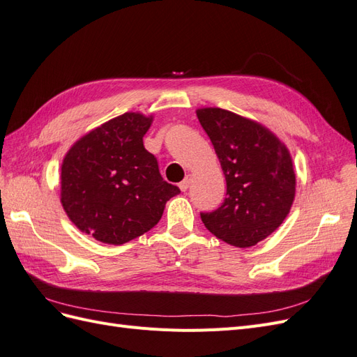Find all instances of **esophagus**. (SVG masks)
Returning <instances> with one entry per match:
<instances>
[{
  "mask_svg": "<svg viewBox=\"0 0 357 357\" xmlns=\"http://www.w3.org/2000/svg\"><path fill=\"white\" fill-rule=\"evenodd\" d=\"M190 178H192V177L188 174V176L185 177V180H183V181L180 183V185H178V188H180L183 192H186V190L189 189V186H190Z\"/></svg>",
  "mask_w": 357,
  "mask_h": 357,
  "instance_id": "34e87169",
  "label": "esophagus"
}]
</instances>
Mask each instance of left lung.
Returning <instances> with one entry per match:
<instances>
[{
    "mask_svg": "<svg viewBox=\"0 0 357 357\" xmlns=\"http://www.w3.org/2000/svg\"><path fill=\"white\" fill-rule=\"evenodd\" d=\"M226 178L220 207L201 213L213 235L235 247H252L283 223L295 198L296 177L287 147L250 119L207 107L197 110Z\"/></svg>",
    "mask_w": 357,
    "mask_h": 357,
    "instance_id": "1",
    "label": "left lung"
}]
</instances>
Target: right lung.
<instances>
[{
	"label": "right lung",
	"instance_id": "obj_1",
	"mask_svg": "<svg viewBox=\"0 0 357 357\" xmlns=\"http://www.w3.org/2000/svg\"><path fill=\"white\" fill-rule=\"evenodd\" d=\"M153 117L125 113L95 128L68 150L61 167V202L70 220L105 244L150 231L180 189L162 178L143 137Z\"/></svg>",
	"mask_w": 357,
	"mask_h": 357
}]
</instances>
